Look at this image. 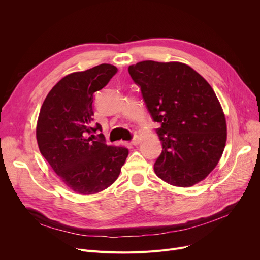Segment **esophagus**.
<instances>
[{"label":"esophagus","mask_w":260,"mask_h":260,"mask_svg":"<svg viewBox=\"0 0 260 260\" xmlns=\"http://www.w3.org/2000/svg\"><path fill=\"white\" fill-rule=\"evenodd\" d=\"M139 142H140V138L138 137V136H135V137L132 139V141H131V143L133 144V145H137V144H139Z\"/></svg>","instance_id":"34e87169"}]
</instances>
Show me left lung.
I'll return each mask as SVG.
<instances>
[{
  "label": "left lung",
  "instance_id": "left-lung-1",
  "mask_svg": "<svg viewBox=\"0 0 260 260\" xmlns=\"http://www.w3.org/2000/svg\"><path fill=\"white\" fill-rule=\"evenodd\" d=\"M162 143L156 175L175 186L203 180L219 161L226 140L221 105L208 82L180 62L143 61L128 67Z\"/></svg>",
  "mask_w": 260,
  "mask_h": 260
}]
</instances>
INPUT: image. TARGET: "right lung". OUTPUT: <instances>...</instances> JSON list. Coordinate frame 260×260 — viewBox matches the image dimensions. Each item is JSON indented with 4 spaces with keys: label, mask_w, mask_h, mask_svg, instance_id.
I'll use <instances>...</instances> for the list:
<instances>
[{
    "label": "right lung",
    "mask_w": 260,
    "mask_h": 260,
    "mask_svg": "<svg viewBox=\"0 0 260 260\" xmlns=\"http://www.w3.org/2000/svg\"><path fill=\"white\" fill-rule=\"evenodd\" d=\"M101 64L67 75L52 87L39 114L37 141L42 156L61 180L82 195L99 193L112 185L128 155L122 146H109L99 123L93 124L94 92L117 74Z\"/></svg>",
    "instance_id": "obj_1"
}]
</instances>
